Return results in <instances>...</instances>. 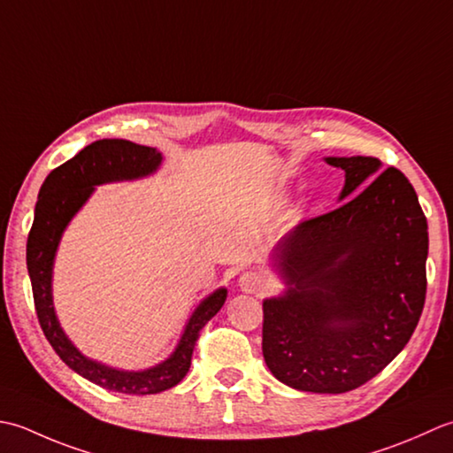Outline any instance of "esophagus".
<instances>
[{"label": "esophagus", "instance_id": "34e87169", "mask_svg": "<svg viewBox=\"0 0 453 453\" xmlns=\"http://www.w3.org/2000/svg\"><path fill=\"white\" fill-rule=\"evenodd\" d=\"M238 285H240V289H242L244 293H262V291L267 289V280L264 278L262 273L244 272L238 278Z\"/></svg>", "mask_w": 453, "mask_h": 453}]
</instances>
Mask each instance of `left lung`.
<instances>
[{"instance_id":"8db88e82","label":"left lung","mask_w":453,"mask_h":453,"mask_svg":"<svg viewBox=\"0 0 453 453\" xmlns=\"http://www.w3.org/2000/svg\"><path fill=\"white\" fill-rule=\"evenodd\" d=\"M344 170L330 213L304 220L272 252L285 289L264 299L262 352L297 391L346 393L407 346L426 297L428 223L417 191L372 156H328Z\"/></svg>"}]
</instances>
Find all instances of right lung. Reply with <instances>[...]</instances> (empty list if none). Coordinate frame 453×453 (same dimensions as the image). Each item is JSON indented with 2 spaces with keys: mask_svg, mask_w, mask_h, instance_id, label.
<instances>
[{
  "mask_svg": "<svg viewBox=\"0 0 453 453\" xmlns=\"http://www.w3.org/2000/svg\"><path fill=\"white\" fill-rule=\"evenodd\" d=\"M164 156L150 146L123 138L96 141L73 158L46 175L35 207V220L27 240V270L33 285L36 317L54 352L70 369L104 389L125 395H154L178 385L191 365L199 330L213 319L226 301V288H219L189 315L173 352L146 369H119L91 359L73 346L57 317L52 299V270L64 230L78 211L94 196L97 186L149 178L160 170Z\"/></svg>",
  "mask_w": 453,
  "mask_h": 453,
  "instance_id": "1",
  "label": "right lung"
}]
</instances>
